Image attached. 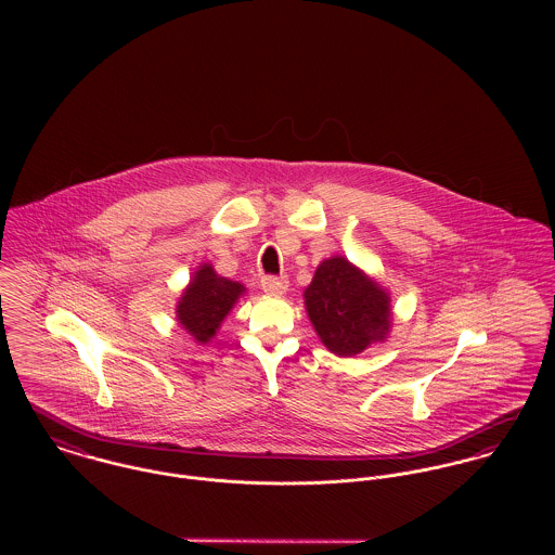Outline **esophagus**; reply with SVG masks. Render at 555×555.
<instances>
[{
	"label": "esophagus",
	"instance_id": "obj_1",
	"mask_svg": "<svg viewBox=\"0 0 555 555\" xmlns=\"http://www.w3.org/2000/svg\"><path fill=\"white\" fill-rule=\"evenodd\" d=\"M260 286H262V291H264L267 295H284V293L288 291V280H286V278L267 275V278H262Z\"/></svg>",
	"mask_w": 555,
	"mask_h": 555
}]
</instances>
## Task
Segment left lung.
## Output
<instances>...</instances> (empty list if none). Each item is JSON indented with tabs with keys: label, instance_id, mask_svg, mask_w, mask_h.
I'll list each match as a JSON object with an SVG mask.
<instances>
[{
	"label": "left lung",
	"instance_id": "left-lung-1",
	"mask_svg": "<svg viewBox=\"0 0 555 555\" xmlns=\"http://www.w3.org/2000/svg\"><path fill=\"white\" fill-rule=\"evenodd\" d=\"M304 304L320 341L337 357L387 341L393 326L389 291L344 256L318 264Z\"/></svg>",
	"mask_w": 555,
	"mask_h": 555
}]
</instances>
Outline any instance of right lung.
Instances as JSON below:
<instances>
[{
    "label": "right lung",
    "instance_id": "right-lung-1",
    "mask_svg": "<svg viewBox=\"0 0 555 555\" xmlns=\"http://www.w3.org/2000/svg\"><path fill=\"white\" fill-rule=\"evenodd\" d=\"M243 295L245 286L241 282L222 278L211 262H201L177 301V324L194 341L209 344Z\"/></svg>",
    "mask_w": 555,
    "mask_h": 555
}]
</instances>
